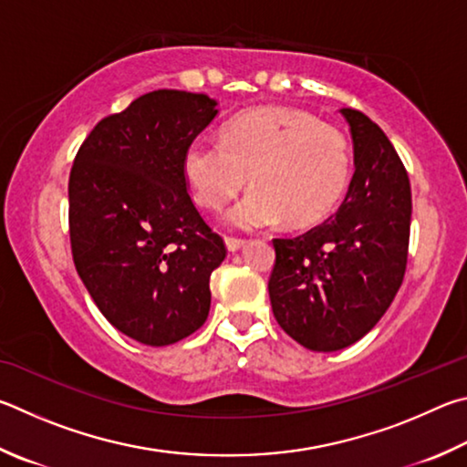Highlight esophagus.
<instances>
[{
  "label": "esophagus",
  "instance_id": "1",
  "mask_svg": "<svg viewBox=\"0 0 467 467\" xmlns=\"http://www.w3.org/2000/svg\"><path fill=\"white\" fill-rule=\"evenodd\" d=\"M225 246H227L229 252H238L240 248L246 246V240H244V238H232V235H227Z\"/></svg>",
  "mask_w": 467,
  "mask_h": 467
}]
</instances>
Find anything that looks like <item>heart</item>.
Listing matches in <instances>:
<instances>
[{
    "mask_svg": "<svg viewBox=\"0 0 467 467\" xmlns=\"http://www.w3.org/2000/svg\"><path fill=\"white\" fill-rule=\"evenodd\" d=\"M182 170L194 201L217 211L254 186L227 211L235 229L312 225L337 207L347 191L350 153L345 135L309 112L263 106L242 112L223 129L221 141L199 137L186 145Z\"/></svg>",
    "mask_w": 467,
    "mask_h": 467,
    "instance_id": "b5f03b06",
    "label": "heart"
}]
</instances>
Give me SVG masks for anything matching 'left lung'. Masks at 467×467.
<instances>
[{
  "label": "left lung",
  "mask_w": 467,
  "mask_h": 467,
  "mask_svg": "<svg viewBox=\"0 0 467 467\" xmlns=\"http://www.w3.org/2000/svg\"><path fill=\"white\" fill-rule=\"evenodd\" d=\"M353 137L355 174L345 201L320 225L275 238L268 279L273 314L301 347L332 353L363 338L404 281L412 192L386 133L342 109Z\"/></svg>",
  "instance_id": "left-lung-1"
}]
</instances>
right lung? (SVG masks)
Segmentation results:
<instances>
[{"instance_id":"right-lung-1","label":"right lung","mask_w":467,"mask_h":467,"mask_svg":"<svg viewBox=\"0 0 467 467\" xmlns=\"http://www.w3.org/2000/svg\"><path fill=\"white\" fill-rule=\"evenodd\" d=\"M215 106L155 89L104 117L73 160V263L106 320L143 345H174L209 316V279L227 248L188 194L182 155Z\"/></svg>"}]
</instances>
